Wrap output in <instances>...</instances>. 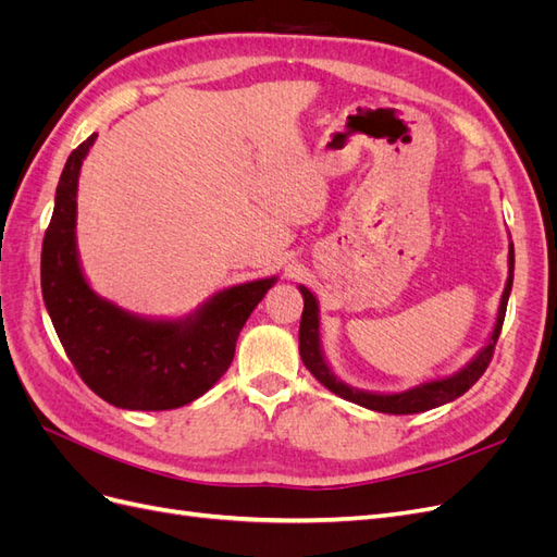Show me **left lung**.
<instances>
[{
	"mask_svg": "<svg viewBox=\"0 0 557 557\" xmlns=\"http://www.w3.org/2000/svg\"><path fill=\"white\" fill-rule=\"evenodd\" d=\"M511 285H513V244L509 246V278H507V288H504V293H502L499 313H497V323H495V330H493V336H491V344H487L465 369H460L458 374H453V376L442 379V381H430V383H423V385H416V387H411V391H404V393H397V395H374V393L356 391V387L342 383L330 372L323 352H320L315 297L305 288V285H299V293H301V297H305V311H301V323H299V356H301V362L307 364L309 372L320 383H323L327 391H332L334 395H339L348 401H356L364 409L381 411V413L407 416V413H420V411H430L434 407H442V404L453 401L455 397L465 395L469 387L483 376L487 364H491L493 352H495V344L499 339V332H502V325H504V315H507V301H509Z\"/></svg>",
	"mask_w": 557,
	"mask_h": 557,
	"instance_id": "obj_1",
	"label": "left lung"
}]
</instances>
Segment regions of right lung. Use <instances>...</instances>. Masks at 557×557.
Masks as SVG:
<instances>
[{"label":"right lung","mask_w":557,"mask_h":557,"mask_svg":"<svg viewBox=\"0 0 557 557\" xmlns=\"http://www.w3.org/2000/svg\"><path fill=\"white\" fill-rule=\"evenodd\" d=\"M97 134L66 160L41 246V293L66 358L95 395L121 409L166 411L221 379L237 336L276 278L234 285L185 320H146L97 297L76 256V188Z\"/></svg>","instance_id":"right-lung-1"}]
</instances>
